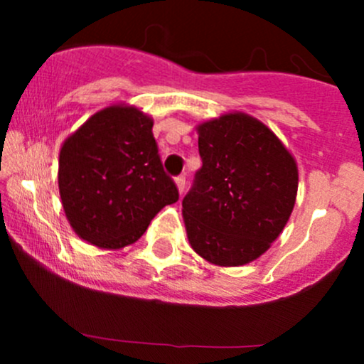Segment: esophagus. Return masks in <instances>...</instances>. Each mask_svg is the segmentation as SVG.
Instances as JSON below:
<instances>
[{"label":"esophagus","mask_w":364,"mask_h":364,"mask_svg":"<svg viewBox=\"0 0 364 364\" xmlns=\"http://www.w3.org/2000/svg\"><path fill=\"white\" fill-rule=\"evenodd\" d=\"M176 186H178L179 193L183 196V192H185V188H186V178H185V176H178V178H176Z\"/></svg>","instance_id":"obj_1"}]
</instances>
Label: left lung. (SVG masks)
Returning <instances> with one entry per match:
<instances>
[{
	"instance_id": "1",
	"label": "left lung",
	"mask_w": 364,
	"mask_h": 364,
	"mask_svg": "<svg viewBox=\"0 0 364 364\" xmlns=\"http://www.w3.org/2000/svg\"><path fill=\"white\" fill-rule=\"evenodd\" d=\"M197 132L203 167L183 199L188 241L216 266H243L284 230L296 203V161L248 114H225Z\"/></svg>"
}]
</instances>
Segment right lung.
<instances>
[{
    "label": "right lung",
    "mask_w": 364,
    "mask_h": 364,
    "mask_svg": "<svg viewBox=\"0 0 364 364\" xmlns=\"http://www.w3.org/2000/svg\"><path fill=\"white\" fill-rule=\"evenodd\" d=\"M153 119L135 107L93 114L60 151V196L70 225L100 248L135 243L164 205L179 199L153 137Z\"/></svg>",
    "instance_id": "1"
}]
</instances>
